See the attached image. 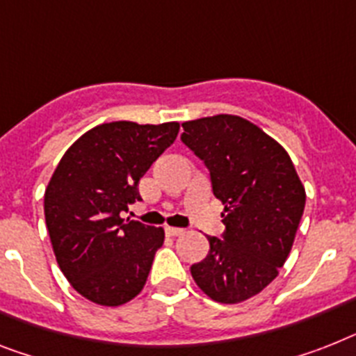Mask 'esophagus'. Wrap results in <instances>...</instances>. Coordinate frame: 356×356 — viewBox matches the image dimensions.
Returning a JSON list of instances; mask_svg holds the SVG:
<instances>
[{"mask_svg": "<svg viewBox=\"0 0 356 356\" xmlns=\"http://www.w3.org/2000/svg\"><path fill=\"white\" fill-rule=\"evenodd\" d=\"M165 233H167V236H180V234H184V229H180V227H165Z\"/></svg>", "mask_w": 356, "mask_h": 356, "instance_id": "1", "label": "esophagus"}]
</instances>
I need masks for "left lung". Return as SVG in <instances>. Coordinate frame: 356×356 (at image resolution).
I'll return each mask as SVG.
<instances>
[{"label":"left lung","instance_id":"8db88e82","mask_svg":"<svg viewBox=\"0 0 356 356\" xmlns=\"http://www.w3.org/2000/svg\"><path fill=\"white\" fill-rule=\"evenodd\" d=\"M181 142L209 169L225 205L222 238L207 236L209 254L191 266L196 286L220 304L258 295L289 257L305 189L286 149L254 123L216 114L181 123Z\"/></svg>","mask_w":356,"mask_h":356}]
</instances>
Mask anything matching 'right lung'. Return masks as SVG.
<instances>
[{
    "instance_id": "obj_1",
    "label": "right lung",
    "mask_w": 356,
    "mask_h": 356,
    "mask_svg": "<svg viewBox=\"0 0 356 356\" xmlns=\"http://www.w3.org/2000/svg\"><path fill=\"white\" fill-rule=\"evenodd\" d=\"M180 123H102L67 149L45 189V222L61 273L87 300L116 307L145 286L161 227L120 216Z\"/></svg>"
}]
</instances>
